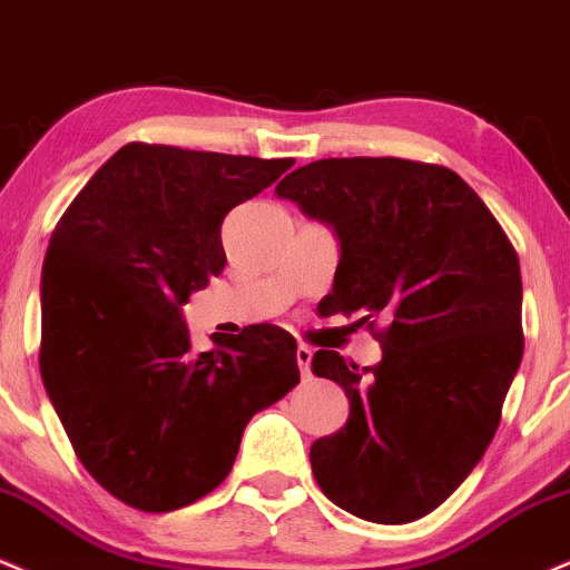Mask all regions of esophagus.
<instances>
[{
	"mask_svg": "<svg viewBox=\"0 0 570 570\" xmlns=\"http://www.w3.org/2000/svg\"><path fill=\"white\" fill-rule=\"evenodd\" d=\"M296 360L301 367V376H309V365H312V350L306 344H301L296 350Z\"/></svg>",
	"mask_w": 570,
	"mask_h": 570,
	"instance_id": "obj_1",
	"label": "esophagus"
}]
</instances>
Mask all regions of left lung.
Returning <instances> with one entry per match:
<instances>
[{
	"label": "left lung",
	"instance_id": "left-lung-1",
	"mask_svg": "<svg viewBox=\"0 0 570 570\" xmlns=\"http://www.w3.org/2000/svg\"><path fill=\"white\" fill-rule=\"evenodd\" d=\"M277 194L338 234L327 314H360L384 350L357 367L320 350L350 419L314 440L317 485L354 518L403 525L438 510L483 459L523 360L518 253L464 178L400 157L317 159ZM385 323L377 327V320Z\"/></svg>",
	"mask_w": 570,
	"mask_h": 570
}]
</instances>
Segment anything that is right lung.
Instances as JSON below:
<instances>
[{
	"label": "right lung",
	"mask_w": 570,
	"mask_h": 570,
	"mask_svg": "<svg viewBox=\"0 0 570 570\" xmlns=\"http://www.w3.org/2000/svg\"><path fill=\"white\" fill-rule=\"evenodd\" d=\"M293 159L127 144L52 232L42 269L45 390L111 497L173 512L218 488L247 421L298 384L296 338L250 325L191 352L180 306L224 272L226 213Z\"/></svg>",
	"instance_id": "obj_1"
}]
</instances>
